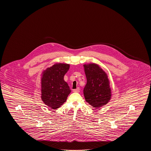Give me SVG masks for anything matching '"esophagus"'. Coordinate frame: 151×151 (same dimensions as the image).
Returning <instances> with one entry per match:
<instances>
[{
    "mask_svg": "<svg viewBox=\"0 0 151 151\" xmlns=\"http://www.w3.org/2000/svg\"><path fill=\"white\" fill-rule=\"evenodd\" d=\"M73 92L78 93V92H80V88H77L76 89H73Z\"/></svg>",
    "mask_w": 151,
    "mask_h": 151,
    "instance_id": "obj_1",
    "label": "esophagus"
}]
</instances>
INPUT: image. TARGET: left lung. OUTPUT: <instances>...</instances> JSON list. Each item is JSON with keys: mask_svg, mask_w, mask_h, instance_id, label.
Wrapping results in <instances>:
<instances>
[{"mask_svg": "<svg viewBox=\"0 0 151 151\" xmlns=\"http://www.w3.org/2000/svg\"><path fill=\"white\" fill-rule=\"evenodd\" d=\"M83 66L87 80L83 91L86 101L93 108L105 105L111 97L107 73L96 63L86 64Z\"/></svg>", "mask_w": 151, "mask_h": 151, "instance_id": "1", "label": "left lung"}]
</instances>
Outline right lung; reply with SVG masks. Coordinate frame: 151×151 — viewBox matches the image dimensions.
Listing matches in <instances>:
<instances>
[{
    "label": "right lung",
    "instance_id": "obj_1",
    "mask_svg": "<svg viewBox=\"0 0 151 151\" xmlns=\"http://www.w3.org/2000/svg\"><path fill=\"white\" fill-rule=\"evenodd\" d=\"M70 68L67 63H55L42 73L41 78V99L43 103L52 109L60 108L71 93L64 76Z\"/></svg>",
    "mask_w": 151,
    "mask_h": 151
}]
</instances>
